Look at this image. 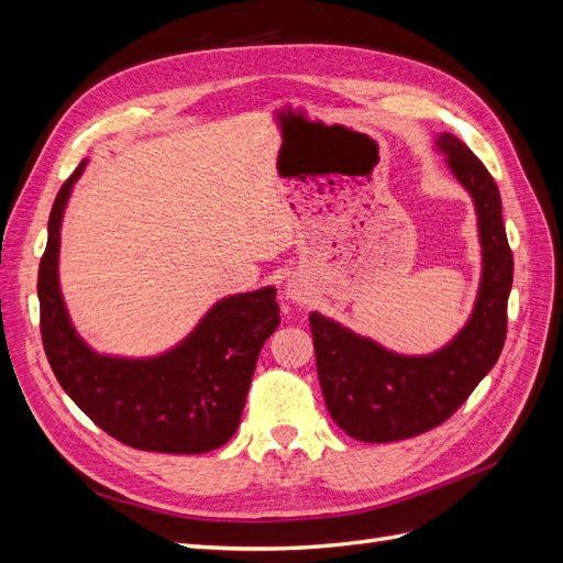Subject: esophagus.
I'll return each instance as SVG.
<instances>
[{
    "label": "esophagus",
    "instance_id": "obj_1",
    "mask_svg": "<svg viewBox=\"0 0 563 563\" xmlns=\"http://www.w3.org/2000/svg\"><path fill=\"white\" fill-rule=\"evenodd\" d=\"M288 298H294V300H300V294L296 291L294 286H288Z\"/></svg>",
    "mask_w": 563,
    "mask_h": 563
}]
</instances>
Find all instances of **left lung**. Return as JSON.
Listing matches in <instances>:
<instances>
[{"instance_id":"obj_1","label":"left lung","mask_w":563,"mask_h":563,"mask_svg":"<svg viewBox=\"0 0 563 563\" xmlns=\"http://www.w3.org/2000/svg\"><path fill=\"white\" fill-rule=\"evenodd\" d=\"M434 147L472 197L479 230L482 279L465 327L430 354H399L310 312L323 401L340 430L368 444L416 437L449 420L496 366L505 345L515 261L498 185L453 133H439Z\"/></svg>"}]
</instances>
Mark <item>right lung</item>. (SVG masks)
Segmentation results:
<instances>
[{
	"label": "right lung",
	"mask_w": 563,
	"mask_h": 563,
	"mask_svg": "<svg viewBox=\"0 0 563 563\" xmlns=\"http://www.w3.org/2000/svg\"><path fill=\"white\" fill-rule=\"evenodd\" d=\"M87 164L63 183L48 216L37 279L46 360L67 397L122 444L187 455L220 449L240 428L261 347L279 327L277 288L220 298L162 354L96 352L67 314L58 279L63 216Z\"/></svg>",
	"instance_id": "1"
}]
</instances>
